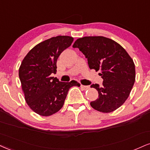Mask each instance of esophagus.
<instances>
[{"instance_id":"obj_1","label":"esophagus","mask_w":150,"mask_h":150,"mask_svg":"<svg viewBox=\"0 0 150 150\" xmlns=\"http://www.w3.org/2000/svg\"><path fill=\"white\" fill-rule=\"evenodd\" d=\"M80 86H81V88H82V89H84V90L88 89H89V86H84V85H82V84H81Z\"/></svg>"}]
</instances>
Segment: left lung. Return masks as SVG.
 Returning a JSON list of instances; mask_svg holds the SVG:
<instances>
[{
  "label": "left lung",
  "instance_id": "obj_1",
  "mask_svg": "<svg viewBox=\"0 0 150 150\" xmlns=\"http://www.w3.org/2000/svg\"><path fill=\"white\" fill-rule=\"evenodd\" d=\"M73 47L78 48L87 59L90 69L100 70L101 86L93 84L98 98L90 103L93 109L111 112L124 104L136 80L133 59L120 44L103 36H86L77 39Z\"/></svg>",
  "mask_w": 150,
  "mask_h": 150
}]
</instances>
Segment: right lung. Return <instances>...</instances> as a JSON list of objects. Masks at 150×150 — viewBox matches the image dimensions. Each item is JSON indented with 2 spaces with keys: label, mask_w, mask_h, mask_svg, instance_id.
Listing matches in <instances>:
<instances>
[{
  "label": "right lung",
  "mask_w": 150,
  "mask_h": 150,
  "mask_svg": "<svg viewBox=\"0 0 150 150\" xmlns=\"http://www.w3.org/2000/svg\"><path fill=\"white\" fill-rule=\"evenodd\" d=\"M73 38L59 35L39 43L23 59L19 77L25 100L41 116H50L60 110L71 86H80L75 80L60 82L52 77L57 72V61L64 50L71 45Z\"/></svg>",
  "instance_id": "right-lung-1"
}]
</instances>
